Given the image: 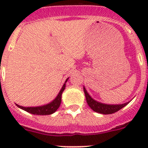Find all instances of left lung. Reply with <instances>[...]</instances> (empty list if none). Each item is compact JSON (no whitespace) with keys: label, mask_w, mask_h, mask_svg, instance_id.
Masks as SVG:
<instances>
[{"label":"left lung","mask_w":148,"mask_h":148,"mask_svg":"<svg viewBox=\"0 0 148 148\" xmlns=\"http://www.w3.org/2000/svg\"><path fill=\"white\" fill-rule=\"evenodd\" d=\"M84 94H85L87 104L90 106V108L92 110H93L95 112L101 113V114H112V113H116V112L119 111V110H121V108L125 107L129 103L127 102L123 104H117V105L102 104V103L98 102V101H95L90 97V95L87 93V90H86L84 87Z\"/></svg>","instance_id":"8db88e82"}]
</instances>
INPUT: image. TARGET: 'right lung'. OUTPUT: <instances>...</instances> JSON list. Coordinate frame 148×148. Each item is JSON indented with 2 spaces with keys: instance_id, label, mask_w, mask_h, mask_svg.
<instances>
[{
  "instance_id": "1",
  "label": "right lung",
  "mask_w": 148,
  "mask_h": 148,
  "mask_svg": "<svg viewBox=\"0 0 148 148\" xmlns=\"http://www.w3.org/2000/svg\"><path fill=\"white\" fill-rule=\"evenodd\" d=\"M67 80L68 78L66 80L65 83L67 82ZM65 87H66V84H64L63 85L58 95H57V97L56 98V99L48 104L40 106V107H35V108H24V107H21V106H19L18 104H16V105L18 106V108H20L21 109L34 115H50L52 113H55L58 110V108H59L61 102V95H62L63 91L64 90Z\"/></svg>"
}]
</instances>
